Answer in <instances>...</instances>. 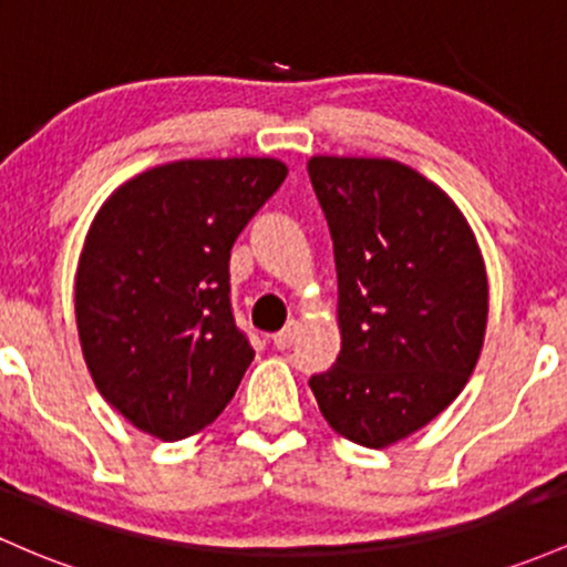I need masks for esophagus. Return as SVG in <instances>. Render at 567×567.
Here are the masks:
<instances>
[{"instance_id": "esophagus-1", "label": "esophagus", "mask_w": 567, "mask_h": 567, "mask_svg": "<svg viewBox=\"0 0 567 567\" xmlns=\"http://www.w3.org/2000/svg\"><path fill=\"white\" fill-rule=\"evenodd\" d=\"M296 333H298V326H296V322H290V326H285L282 331L271 336V344L277 347V350H290V347H293V341H296Z\"/></svg>"}]
</instances>
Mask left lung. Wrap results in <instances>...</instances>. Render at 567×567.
I'll list each match as a JSON object with an SVG mask.
<instances>
[{
	"label": "left lung",
	"mask_w": 567,
	"mask_h": 567,
	"mask_svg": "<svg viewBox=\"0 0 567 567\" xmlns=\"http://www.w3.org/2000/svg\"><path fill=\"white\" fill-rule=\"evenodd\" d=\"M333 239L341 352L309 379L336 433L369 450L435 420L474 374L487 271L439 185L390 158L307 164Z\"/></svg>",
	"instance_id": "8db88e82"
}]
</instances>
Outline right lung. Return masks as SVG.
Listing matches in <instances>:
<instances>
[{
    "instance_id": "add662e5",
    "label": "right lung",
    "mask_w": 567,
    "mask_h": 567,
    "mask_svg": "<svg viewBox=\"0 0 567 567\" xmlns=\"http://www.w3.org/2000/svg\"><path fill=\"white\" fill-rule=\"evenodd\" d=\"M288 177L277 158H190L123 183L93 217L74 317L93 384L164 441L228 406L255 350L236 328V236Z\"/></svg>"
}]
</instances>
